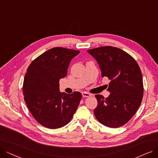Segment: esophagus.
<instances>
[{
    "mask_svg": "<svg viewBox=\"0 0 158 158\" xmlns=\"http://www.w3.org/2000/svg\"><path fill=\"white\" fill-rule=\"evenodd\" d=\"M81 94H82L83 97H89L91 96V94L86 93V92H82V93H81Z\"/></svg>",
    "mask_w": 158,
    "mask_h": 158,
    "instance_id": "1",
    "label": "esophagus"
}]
</instances>
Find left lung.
I'll return each instance as SVG.
<instances>
[{
  "label": "left lung",
  "instance_id": "8db88e82",
  "mask_svg": "<svg viewBox=\"0 0 158 158\" xmlns=\"http://www.w3.org/2000/svg\"><path fill=\"white\" fill-rule=\"evenodd\" d=\"M97 60L102 77L109 78L104 98L96 94L98 105L94 114L98 122L109 128H118L128 122L139 108L143 97V83L139 66L124 50L110 46L88 50Z\"/></svg>",
  "mask_w": 158,
  "mask_h": 158
}]
</instances>
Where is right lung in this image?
Segmentation results:
<instances>
[{
    "instance_id": "right-lung-1",
    "label": "right lung",
    "mask_w": 158,
    "mask_h": 158,
    "mask_svg": "<svg viewBox=\"0 0 158 158\" xmlns=\"http://www.w3.org/2000/svg\"><path fill=\"white\" fill-rule=\"evenodd\" d=\"M80 51L55 47L35 58L30 64L24 78L23 92L28 108L43 127L57 129L72 119L81 94L60 91L59 81L65 78L71 60Z\"/></svg>"
}]
</instances>
